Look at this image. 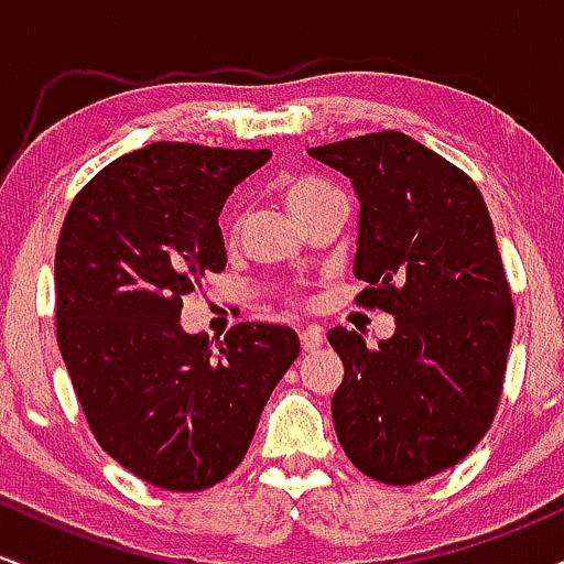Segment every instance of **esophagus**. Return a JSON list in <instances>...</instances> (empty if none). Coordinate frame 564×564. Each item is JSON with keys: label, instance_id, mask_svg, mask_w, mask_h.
<instances>
[{"label": "esophagus", "instance_id": "obj_1", "mask_svg": "<svg viewBox=\"0 0 564 564\" xmlns=\"http://www.w3.org/2000/svg\"><path fill=\"white\" fill-rule=\"evenodd\" d=\"M300 341H302L304 352H313V349H318L323 345V332L318 326H307L300 334Z\"/></svg>", "mask_w": 564, "mask_h": 564}]
</instances>
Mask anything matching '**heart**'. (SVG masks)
I'll list each match as a JSON object with an SVG mask.
<instances>
[{
  "label": "heart",
  "instance_id": "1",
  "mask_svg": "<svg viewBox=\"0 0 564 564\" xmlns=\"http://www.w3.org/2000/svg\"><path fill=\"white\" fill-rule=\"evenodd\" d=\"M278 193H281L286 209L296 219H300L302 225H304V219L313 215L315 209H321V206L326 204L328 198L341 196V193L336 191L334 185L321 183V180H313V177H289V180H283V183L278 185ZM228 232H230V236H236V232H238V219L236 217H232L228 223Z\"/></svg>",
  "mask_w": 564,
  "mask_h": 564
}]
</instances>
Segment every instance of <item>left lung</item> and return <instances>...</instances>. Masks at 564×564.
Here are the masks:
<instances>
[{"mask_svg": "<svg viewBox=\"0 0 564 564\" xmlns=\"http://www.w3.org/2000/svg\"><path fill=\"white\" fill-rule=\"evenodd\" d=\"M307 153L360 198L355 302L394 315L379 347L328 332L345 364L336 437L371 480L422 482L469 456L501 400L514 302L488 206L467 172L394 129Z\"/></svg>", "mask_w": 564, "mask_h": 564, "instance_id": "obj_1", "label": "left lung"}]
</instances>
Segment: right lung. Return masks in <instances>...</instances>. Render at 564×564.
<instances>
[{"label":"right lung","instance_id":"right-lung-1","mask_svg":"<svg viewBox=\"0 0 564 564\" xmlns=\"http://www.w3.org/2000/svg\"><path fill=\"white\" fill-rule=\"evenodd\" d=\"M270 151L151 142L70 200L55 251V328L100 448L164 490H206L243 462L300 355L278 323H238L217 347L180 326L183 296L228 264L217 217Z\"/></svg>","mask_w":564,"mask_h":564}]
</instances>
